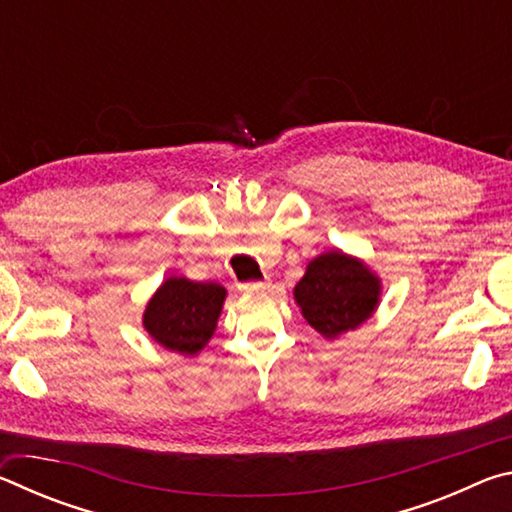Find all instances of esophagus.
<instances>
[{
	"label": "esophagus",
	"mask_w": 512,
	"mask_h": 512,
	"mask_svg": "<svg viewBox=\"0 0 512 512\" xmlns=\"http://www.w3.org/2000/svg\"><path fill=\"white\" fill-rule=\"evenodd\" d=\"M271 287V282H248V284H241V289L246 293H259V291H266Z\"/></svg>",
	"instance_id": "esophagus-1"
}]
</instances>
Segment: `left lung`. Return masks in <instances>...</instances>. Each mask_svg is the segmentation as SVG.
<instances>
[{"label":"left lung","mask_w":512,"mask_h":512,"mask_svg":"<svg viewBox=\"0 0 512 512\" xmlns=\"http://www.w3.org/2000/svg\"><path fill=\"white\" fill-rule=\"evenodd\" d=\"M302 318L327 341L354 332L375 314L381 302V280L363 259L334 248L307 264L293 287Z\"/></svg>","instance_id":"8db88e82"}]
</instances>
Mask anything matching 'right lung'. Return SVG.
Segmentation results:
<instances>
[{
  "label": "right lung",
  "mask_w": 512,
  "mask_h": 512,
  "mask_svg": "<svg viewBox=\"0 0 512 512\" xmlns=\"http://www.w3.org/2000/svg\"><path fill=\"white\" fill-rule=\"evenodd\" d=\"M228 291L219 282H194L171 275L149 298L142 325L164 350L196 357L214 336Z\"/></svg>",
  "instance_id": "1"
}]
</instances>
